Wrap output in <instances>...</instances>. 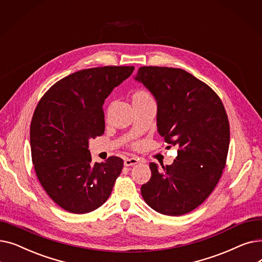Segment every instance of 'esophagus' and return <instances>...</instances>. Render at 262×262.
I'll use <instances>...</instances> for the list:
<instances>
[{"instance_id":"1","label":"esophagus","mask_w":262,"mask_h":262,"mask_svg":"<svg viewBox=\"0 0 262 262\" xmlns=\"http://www.w3.org/2000/svg\"><path fill=\"white\" fill-rule=\"evenodd\" d=\"M141 160L139 159V158H134V157H132V158H125L124 159V166L125 167H130V166H135V164H137L138 162H140Z\"/></svg>"}]
</instances>
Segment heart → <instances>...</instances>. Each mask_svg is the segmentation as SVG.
I'll return each instance as SVG.
<instances>
[{
    "label": "heart",
    "mask_w": 262,
    "mask_h": 262,
    "mask_svg": "<svg viewBox=\"0 0 262 262\" xmlns=\"http://www.w3.org/2000/svg\"><path fill=\"white\" fill-rule=\"evenodd\" d=\"M132 102L134 104H148V103H154L153 96L150 93L144 89H137L132 94ZM133 147L138 146V143H133Z\"/></svg>",
    "instance_id": "heart-1"
}]
</instances>
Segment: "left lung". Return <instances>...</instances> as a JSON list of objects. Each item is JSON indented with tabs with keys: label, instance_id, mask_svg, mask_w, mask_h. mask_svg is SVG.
I'll return each mask as SVG.
<instances>
[{
	"label": "left lung",
	"instance_id": "left-lung-1",
	"mask_svg": "<svg viewBox=\"0 0 262 262\" xmlns=\"http://www.w3.org/2000/svg\"><path fill=\"white\" fill-rule=\"evenodd\" d=\"M157 101V127L164 141L178 147L171 166L149 163L152 176L141 194L155 211L186 214L204 203L226 164L229 122L219 95L183 69L141 67L135 77Z\"/></svg>",
	"mask_w": 262,
	"mask_h": 262
}]
</instances>
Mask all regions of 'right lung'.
I'll return each mask as SVG.
<instances>
[{
  "mask_svg": "<svg viewBox=\"0 0 262 262\" xmlns=\"http://www.w3.org/2000/svg\"><path fill=\"white\" fill-rule=\"evenodd\" d=\"M133 66L85 69L58 80L39 101L31 123V152L39 183L58 206L88 213L107 201L123 169L117 156L92 162L88 140L105 130V99Z\"/></svg>",
  "mask_w": 262,
  "mask_h": 262,
  "instance_id": "add662e5",
  "label": "right lung"
}]
</instances>
